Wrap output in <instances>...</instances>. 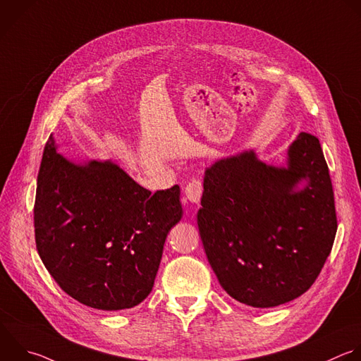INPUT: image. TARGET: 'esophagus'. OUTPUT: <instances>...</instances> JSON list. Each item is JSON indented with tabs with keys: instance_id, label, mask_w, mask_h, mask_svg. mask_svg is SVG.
<instances>
[{
	"instance_id": "34e87169",
	"label": "esophagus",
	"mask_w": 361,
	"mask_h": 361,
	"mask_svg": "<svg viewBox=\"0 0 361 361\" xmlns=\"http://www.w3.org/2000/svg\"><path fill=\"white\" fill-rule=\"evenodd\" d=\"M184 194L185 198L192 202V204H198L202 195V184L198 178H192L188 181V184L184 188Z\"/></svg>"
}]
</instances>
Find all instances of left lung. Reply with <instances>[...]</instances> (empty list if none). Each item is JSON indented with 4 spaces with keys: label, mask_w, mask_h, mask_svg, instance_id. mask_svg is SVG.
Returning <instances> with one entry per match:
<instances>
[{
    "label": "left lung",
    "mask_w": 361,
    "mask_h": 361,
    "mask_svg": "<svg viewBox=\"0 0 361 361\" xmlns=\"http://www.w3.org/2000/svg\"><path fill=\"white\" fill-rule=\"evenodd\" d=\"M201 205L200 236L219 285L252 307L303 295L337 231L329 169L319 139L305 132L289 146L286 167L258 160L254 150L215 161L205 170Z\"/></svg>",
    "instance_id": "8db88e82"
}]
</instances>
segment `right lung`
Returning <instances> with one entry per match:
<instances>
[{"instance_id": "add662e5", "label": "right lung", "mask_w": 361, "mask_h": 361, "mask_svg": "<svg viewBox=\"0 0 361 361\" xmlns=\"http://www.w3.org/2000/svg\"><path fill=\"white\" fill-rule=\"evenodd\" d=\"M180 187L152 191L110 160L73 163L49 136L34 205L38 254L61 289L100 310L137 306L153 289Z\"/></svg>"}]
</instances>
